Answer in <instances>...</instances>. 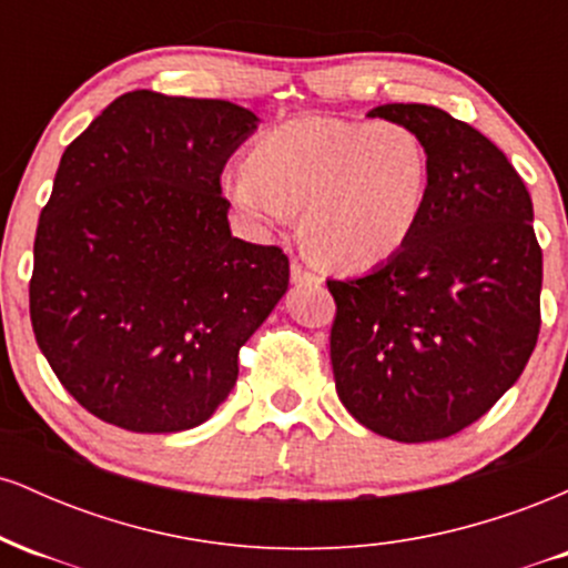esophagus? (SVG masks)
Here are the masks:
<instances>
[{
    "instance_id": "34e87169",
    "label": "esophagus",
    "mask_w": 568,
    "mask_h": 568,
    "mask_svg": "<svg viewBox=\"0 0 568 568\" xmlns=\"http://www.w3.org/2000/svg\"><path fill=\"white\" fill-rule=\"evenodd\" d=\"M291 283L293 285H304V283H317V275H312L310 270H304L302 264L293 262L291 264Z\"/></svg>"
}]
</instances>
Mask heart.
<instances>
[{"label":"heart","instance_id":"heart-1","mask_svg":"<svg viewBox=\"0 0 568 568\" xmlns=\"http://www.w3.org/2000/svg\"><path fill=\"white\" fill-rule=\"evenodd\" d=\"M429 179L427 143L408 125L298 116L256 141L224 192L258 234L285 230L304 207L306 251L328 270L368 272L419 230Z\"/></svg>","mask_w":568,"mask_h":568}]
</instances>
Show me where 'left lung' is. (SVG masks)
<instances>
[{
	"label": "left lung",
	"instance_id": "obj_1",
	"mask_svg": "<svg viewBox=\"0 0 568 568\" xmlns=\"http://www.w3.org/2000/svg\"><path fill=\"white\" fill-rule=\"evenodd\" d=\"M427 143L433 179L410 243L336 298L331 366L344 408L400 443L440 440L518 382L539 336L542 251L510 160L484 133L425 103H384Z\"/></svg>",
	"mask_w": 568,
	"mask_h": 568
}]
</instances>
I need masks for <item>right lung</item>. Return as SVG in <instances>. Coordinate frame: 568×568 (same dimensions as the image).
<instances>
[{"instance_id": "1", "label": "right lung", "mask_w": 568, "mask_h": 568, "mask_svg": "<svg viewBox=\"0 0 568 568\" xmlns=\"http://www.w3.org/2000/svg\"><path fill=\"white\" fill-rule=\"evenodd\" d=\"M216 98L133 90L63 152L39 216L31 325L74 400L130 433L207 422L288 291L275 245L232 237L221 171L258 128Z\"/></svg>"}]
</instances>
